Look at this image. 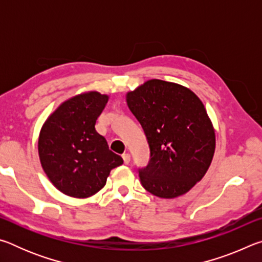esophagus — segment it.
Returning a JSON list of instances; mask_svg holds the SVG:
<instances>
[{"mask_svg": "<svg viewBox=\"0 0 262 262\" xmlns=\"http://www.w3.org/2000/svg\"><path fill=\"white\" fill-rule=\"evenodd\" d=\"M122 159H123V162H125V164H128V163L130 162V155L128 154V152L123 154L122 155Z\"/></svg>", "mask_w": 262, "mask_h": 262, "instance_id": "obj_1", "label": "esophagus"}]
</instances>
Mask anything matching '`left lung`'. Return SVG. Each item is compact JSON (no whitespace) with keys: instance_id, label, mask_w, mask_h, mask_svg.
Returning <instances> with one entry per match:
<instances>
[{"instance_id":"obj_1","label":"left lung","mask_w":262,"mask_h":262,"mask_svg":"<svg viewBox=\"0 0 262 262\" xmlns=\"http://www.w3.org/2000/svg\"><path fill=\"white\" fill-rule=\"evenodd\" d=\"M127 105L150 149L148 165L137 170L142 186L164 199L187 193L215 152V132L202 101L179 84L150 79L128 92Z\"/></svg>"}]
</instances>
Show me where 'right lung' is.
<instances>
[{"instance_id":"add662e5","label":"right lung","mask_w":262,"mask_h":262,"mask_svg":"<svg viewBox=\"0 0 262 262\" xmlns=\"http://www.w3.org/2000/svg\"><path fill=\"white\" fill-rule=\"evenodd\" d=\"M108 97L99 92L75 96L53 112L41 128L38 150L48 179L66 195L89 198L104 187L122 158L108 149L95 128Z\"/></svg>"}]
</instances>
